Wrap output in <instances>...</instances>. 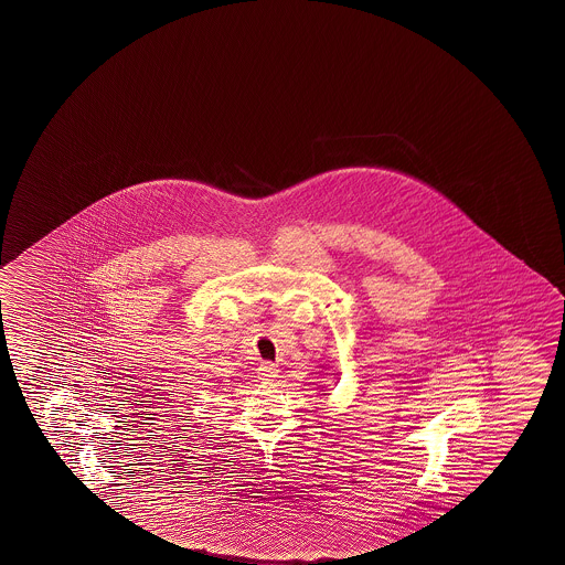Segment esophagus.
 <instances>
[{
    "instance_id": "esophagus-1",
    "label": "esophagus",
    "mask_w": 565,
    "mask_h": 565,
    "mask_svg": "<svg viewBox=\"0 0 565 565\" xmlns=\"http://www.w3.org/2000/svg\"><path fill=\"white\" fill-rule=\"evenodd\" d=\"M278 364H274V362L264 361L259 362L258 366V379L264 380V382H269V380L276 379L278 376Z\"/></svg>"
}]
</instances>
